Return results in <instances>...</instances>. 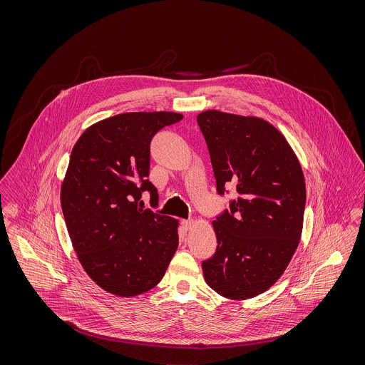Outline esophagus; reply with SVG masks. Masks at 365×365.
I'll return each mask as SVG.
<instances>
[{
    "instance_id": "obj_1",
    "label": "esophagus",
    "mask_w": 365,
    "mask_h": 365,
    "mask_svg": "<svg viewBox=\"0 0 365 365\" xmlns=\"http://www.w3.org/2000/svg\"><path fill=\"white\" fill-rule=\"evenodd\" d=\"M182 226H183V228H185L186 231H189L191 227L194 226V220H192V219H189V220H183V222H182Z\"/></svg>"
}]
</instances>
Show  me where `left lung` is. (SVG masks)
Listing matches in <instances>:
<instances>
[{
  "instance_id": "left-lung-1",
  "label": "left lung",
  "mask_w": 365,
  "mask_h": 365,
  "mask_svg": "<svg viewBox=\"0 0 365 365\" xmlns=\"http://www.w3.org/2000/svg\"><path fill=\"white\" fill-rule=\"evenodd\" d=\"M197 123L208 146L219 195L235 187L213 228L215 255L202 261L217 294L246 299L268 290L284 272L299 243L305 180L289 142L259 118L205 110Z\"/></svg>"
}]
</instances>
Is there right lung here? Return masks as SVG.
<instances>
[{
  "label": "right lung",
  "mask_w": 365,
  "mask_h": 365,
  "mask_svg": "<svg viewBox=\"0 0 365 365\" xmlns=\"http://www.w3.org/2000/svg\"><path fill=\"white\" fill-rule=\"evenodd\" d=\"M175 112H131L93 124L78 139L61 186V208L83 269L100 287L120 297L153 289L178 249V222L143 208L150 142Z\"/></svg>",
  "instance_id": "obj_1"
}]
</instances>
